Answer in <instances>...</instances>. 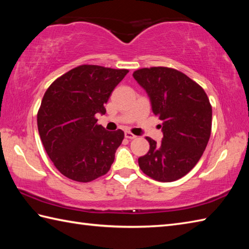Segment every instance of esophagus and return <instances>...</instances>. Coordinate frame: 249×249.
I'll return each instance as SVG.
<instances>
[{"instance_id":"esophagus-1","label":"esophagus","mask_w":249,"mask_h":249,"mask_svg":"<svg viewBox=\"0 0 249 249\" xmlns=\"http://www.w3.org/2000/svg\"><path fill=\"white\" fill-rule=\"evenodd\" d=\"M124 136H125V138H127V139H136L137 138V136H135L133 133H130V131H125Z\"/></svg>"}]
</instances>
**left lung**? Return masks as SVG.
<instances>
[{"label":"left lung","instance_id":"obj_1","mask_svg":"<svg viewBox=\"0 0 249 249\" xmlns=\"http://www.w3.org/2000/svg\"><path fill=\"white\" fill-rule=\"evenodd\" d=\"M133 76L150 97L163 135L160 144L146 137L150 150L139 157V167L158 182L177 181L196 166L208 145L212 128L208 95L173 68H141Z\"/></svg>","mask_w":249,"mask_h":249}]
</instances>
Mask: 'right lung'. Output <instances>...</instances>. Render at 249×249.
Segmentation results:
<instances>
[{
	"label": "right lung",
	"mask_w": 249,
	"mask_h": 249,
	"mask_svg": "<svg viewBox=\"0 0 249 249\" xmlns=\"http://www.w3.org/2000/svg\"><path fill=\"white\" fill-rule=\"evenodd\" d=\"M127 70L81 65L57 78L47 89L37 126L47 154L63 176L91 182L110 170L124 131L106 130L96 114H105L114 88Z\"/></svg>",
	"instance_id": "add662e5"
}]
</instances>
